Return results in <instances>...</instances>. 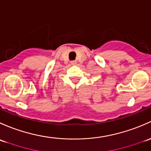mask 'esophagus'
Returning <instances> with one entry per match:
<instances>
[{
	"label": "esophagus",
	"instance_id": "34e87169",
	"mask_svg": "<svg viewBox=\"0 0 151 151\" xmlns=\"http://www.w3.org/2000/svg\"><path fill=\"white\" fill-rule=\"evenodd\" d=\"M70 63L72 65H76V63H77V62H76V60H74V61H71Z\"/></svg>",
	"mask_w": 151,
	"mask_h": 151
}]
</instances>
